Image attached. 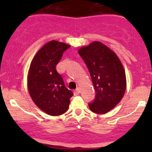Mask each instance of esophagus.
Returning a JSON list of instances; mask_svg holds the SVG:
<instances>
[{
    "mask_svg": "<svg viewBox=\"0 0 152 152\" xmlns=\"http://www.w3.org/2000/svg\"><path fill=\"white\" fill-rule=\"evenodd\" d=\"M79 94H80V89H79V88H76V89L74 91V94L78 95Z\"/></svg>",
    "mask_w": 152,
    "mask_h": 152,
    "instance_id": "1",
    "label": "esophagus"
}]
</instances>
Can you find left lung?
<instances>
[{
	"mask_svg": "<svg viewBox=\"0 0 152 152\" xmlns=\"http://www.w3.org/2000/svg\"><path fill=\"white\" fill-rule=\"evenodd\" d=\"M78 53L89 70L96 97L89 107L105 114L121 101L126 90V77L121 61L113 50L99 41L82 46Z\"/></svg>",
	"mask_w": 152,
	"mask_h": 152,
	"instance_id": "left-lung-1",
	"label": "left lung"
}]
</instances>
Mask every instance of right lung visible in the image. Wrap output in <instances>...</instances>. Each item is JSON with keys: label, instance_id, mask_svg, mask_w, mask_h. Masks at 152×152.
I'll return each mask as SVG.
<instances>
[{"label": "right lung", "instance_id": "obj_1", "mask_svg": "<svg viewBox=\"0 0 152 152\" xmlns=\"http://www.w3.org/2000/svg\"><path fill=\"white\" fill-rule=\"evenodd\" d=\"M71 46L61 42H48L36 52L27 75V88L34 103L48 115L56 116L68 110L72 91L65 87L56 65Z\"/></svg>", "mask_w": 152, "mask_h": 152}]
</instances>
